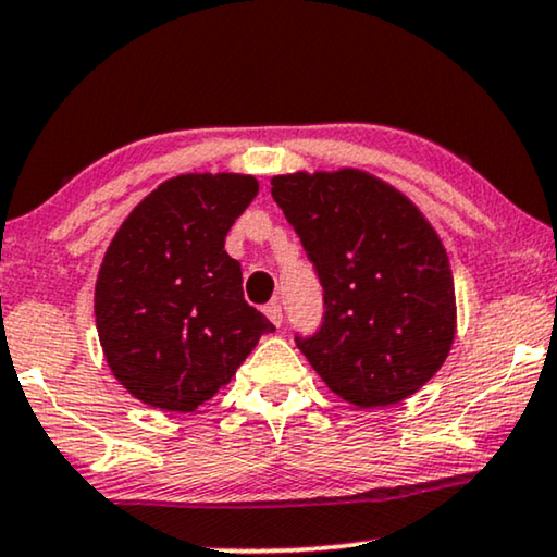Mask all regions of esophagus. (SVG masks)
I'll use <instances>...</instances> for the list:
<instances>
[{
	"mask_svg": "<svg viewBox=\"0 0 557 557\" xmlns=\"http://www.w3.org/2000/svg\"><path fill=\"white\" fill-rule=\"evenodd\" d=\"M264 313H267V319L274 323V326H280V323H283V306H280V302H270V306L264 308Z\"/></svg>",
	"mask_w": 557,
	"mask_h": 557,
	"instance_id": "obj_1",
	"label": "esophagus"
}]
</instances>
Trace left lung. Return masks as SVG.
Listing matches in <instances>:
<instances>
[{
  "label": "left lung",
  "instance_id": "8db88e82",
  "mask_svg": "<svg viewBox=\"0 0 557 557\" xmlns=\"http://www.w3.org/2000/svg\"><path fill=\"white\" fill-rule=\"evenodd\" d=\"M272 197L323 287V326L295 344L331 393L357 408L413 396L447 360L455 280L424 213L362 169L272 177Z\"/></svg>",
  "mask_w": 557,
  "mask_h": 557
}]
</instances>
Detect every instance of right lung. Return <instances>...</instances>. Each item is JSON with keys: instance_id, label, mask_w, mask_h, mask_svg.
Returning <instances> with one entry per match:
<instances>
[{"instance_id": "add662e5", "label": "right lung", "mask_w": 557, "mask_h": 557, "mask_svg": "<svg viewBox=\"0 0 557 557\" xmlns=\"http://www.w3.org/2000/svg\"><path fill=\"white\" fill-rule=\"evenodd\" d=\"M259 193L251 174L195 172L146 195L112 236L95 285L104 360L140 404L189 413L231 383L264 331L223 249Z\"/></svg>"}]
</instances>
